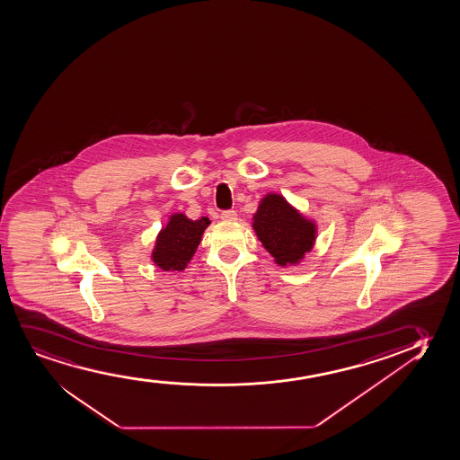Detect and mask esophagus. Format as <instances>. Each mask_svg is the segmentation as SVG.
<instances>
[{
    "label": "esophagus",
    "instance_id": "1",
    "mask_svg": "<svg viewBox=\"0 0 460 460\" xmlns=\"http://www.w3.org/2000/svg\"><path fill=\"white\" fill-rule=\"evenodd\" d=\"M221 219L226 222L236 221V219H238V215H236V211H234V209H227V211H222Z\"/></svg>",
    "mask_w": 460,
    "mask_h": 460
}]
</instances>
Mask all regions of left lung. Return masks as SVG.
Wrapping results in <instances>:
<instances>
[{"label":"left lung","instance_id":"8db88e82","mask_svg":"<svg viewBox=\"0 0 460 460\" xmlns=\"http://www.w3.org/2000/svg\"><path fill=\"white\" fill-rule=\"evenodd\" d=\"M252 221L262 247L281 268L300 264L314 247L317 239L314 219L302 215L281 194H264Z\"/></svg>","mask_w":460,"mask_h":460}]
</instances>
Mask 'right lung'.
<instances>
[{
  "mask_svg": "<svg viewBox=\"0 0 460 460\" xmlns=\"http://www.w3.org/2000/svg\"><path fill=\"white\" fill-rule=\"evenodd\" d=\"M209 224L211 221L207 216L192 221L185 213L169 215L168 224L162 227L155 238L152 262L164 272L185 270Z\"/></svg>",
  "mask_w": 460,
  "mask_h": 460,
  "instance_id": "add662e5",
  "label": "right lung"
}]
</instances>
